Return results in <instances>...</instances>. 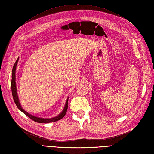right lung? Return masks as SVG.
<instances>
[{
	"instance_id": "right-lung-1",
	"label": "right lung",
	"mask_w": 154,
	"mask_h": 154,
	"mask_svg": "<svg viewBox=\"0 0 154 154\" xmlns=\"http://www.w3.org/2000/svg\"><path fill=\"white\" fill-rule=\"evenodd\" d=\"M18 60H19V58H17V61L15 62V64H14L13 69H12V74H11V91H12V95H13L14 101H15V103L17 106L18 107V109H19L21 112H22L24 113V114H26L27 116V117H29L30 119L35 121V122H37V123H49L57 122V121L62 119L64 117V116L66 115V112H67V108H68L69 97H67V99L66 102V104H65V106H64L63 110L62 111V112L60 113V114H58V116H55V117L51 118H42L36 117V116H32V114H31L27 112H26L24 109H23V108L20 105V101H19V99H18L17 91V85H16V75H15V73H16V69H17V66Z\"/></svg>"
}]
</instances>
